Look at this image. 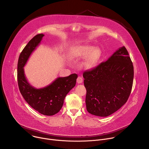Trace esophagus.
<instances>
[{"label": "esophagus", "mask_w": 149, "mask_h": 149, "mask_svg": "<svg viewBox=\"0 0 149 149\" xmlns=\"http://www.w3.org/2000/svg\"><path fill=\"white\" fill-rule=\"evenodd\" d=\"M82 82V78L81 77L79 76V77L77 78V82L78 84H81Z\"/></svg>", "instance_id": "esophagus-1"}]
</instances>
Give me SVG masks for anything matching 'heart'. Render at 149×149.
Instances as JSON below:
<instances>
[{
	"instance_id": "1",
	"label": "heart",
	"mask_w": 149,
	"mask_h": 149,
	"mask_svg": "<svg viewBox=\"0 0 149 149\" xmlns=\"http://www.w3.org/2000/svg\"><path fill=\"white\" fill-rule=\"evenodd\" d=\"M71 55L75 58L86 56L82 64L86 68H91L100 59L102 51L99 47H94L88 45H79L72 49Z\"/></svg>"
}]
</instances>
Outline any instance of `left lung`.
<instances>
[{"label":"left lung","instance_id":"left-lung-1","mask_svg":"<svg viewBox=\"0 0 149 149\" xmlns=\"http://www.w3.org/2000/svg\"><path fill=\"white\" fill-rule=\"evenodd\" d=\"M83 77L88 112L100 117L112 114L127 102L132 91L134 68L128 51L120 48L107 61L85 71Z\"/></svg>","mask_w":149,"mask_h":149}]
</instances>
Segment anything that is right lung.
<instances>
[{
	"mask_svg": "<svg viewBox=\"0 0 149 149\" xmlns=\"http://www.w3.org/2000/svg\"><path fill=\"white\" fill-rule=\"evenodd\" d=\"M44 36L42 33L35 36L20 53L17 62V82L21 94L31 107L43 115L53 116L62 107L67 94L75 86L78 75L72 74L58 77L49 86L41 88H36L28 82L24 67Z\"/></svg>",
	"mask_w": 149,
	"mask_h": 149,
	"instance_id": "1",
	"label": "right lung"
}]
</instances>
